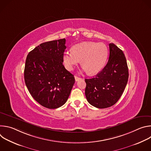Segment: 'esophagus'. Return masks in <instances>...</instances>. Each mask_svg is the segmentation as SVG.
<instances>
[{
	"label": "esophagus",
	"mask_w": 151,
	"mask_h": 151,
	"mask_svg": "<svg viewBox=\"0 0 151 151\" xmlns=\"http://www.w3.org/2000/svg\"><path fill=\"white\" fill-rule=\"evenodd\" d=\"M75 81H79V80H81V79H82L81 78H79V77H78V76H75Z\"/></svg>",
	"instance_id": "esophagus-1"
}]
</instances>
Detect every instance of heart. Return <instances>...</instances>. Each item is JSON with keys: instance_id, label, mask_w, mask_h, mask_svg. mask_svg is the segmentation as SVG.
<instances>
[{"instance_id": "obj_1", "label": "heart", "mask_w": 151, "mask_h": 151, "mask_svg": "<svg viewBox=\"0 0 151 151\" xmlns=\"http://www.w3.org/2000/svg\"><path fill=\"white\" fill-rule=\"evenodd\" d=\"M107 48L103 43L83 42L73 46L72 51H66L63 55V62L68 70L80 63L85 71L96 75L103 69L106 61Z\"/></svg>"}]
</instances>
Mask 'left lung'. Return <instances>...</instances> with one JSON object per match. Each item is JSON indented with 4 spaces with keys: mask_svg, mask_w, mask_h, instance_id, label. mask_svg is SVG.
Here are the masks:
<instances>
[{
    "mask_svg": "<svg viewBox=\"0 0 151 151\" xmlns=\"http://www.w3.org/2000/svg\"><path fill=\"white\" fill-rule=\"evenodd\" d=\"M128 79V70L124 54L111 43L109 60L105 67L95 77L85 79L87 101L99 109L113 106L122 96Z\"/></svg>",
    "mask_w": 151,
    "mask_h": 151,
    "instance_id": "left-lung-1",
    "label": "left lung"
}]
</instances>
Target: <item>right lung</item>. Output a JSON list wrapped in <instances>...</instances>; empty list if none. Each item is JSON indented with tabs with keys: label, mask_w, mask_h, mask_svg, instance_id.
I'll use <instances>...</instances> for the list:
<instances>
[{
	"label": "right lung",
	"mask_w": 151,
	"mask_h": 151,
	"mask_svg": "<svg viewBox=\"0 0 151 151\" xmlns=\"http://www.w3.org/2000/svg\"><path fill=\"white\" fill-rule=\"evenodd\" d=\"M66 39L42 43L27 55L24 81L32 97L42 106L56 109L67 101L74 76L63 64Z\"/></svg>",
	"instance_id": "right-lung-1"
}]
</instances>
